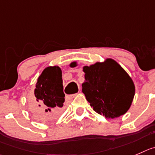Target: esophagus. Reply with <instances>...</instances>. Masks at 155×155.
Returning <instances> with one entry per match:
<instances>
[{"label": "esophagus", "mask_w": 155, "mask_h": 155, "mask_svg": "<svg viewBox=\"0 0 155 155\" xmlns=\"http://www.w3.org/2000/svg\"><path fill=\"white\" fill-rule=\"evenodd\" d=\"M76 95H77V94H72V95H67V96H66V97H65L66 101H71L72 99L74 98V97H76Z\"/></svg>", "instance_id": "1"}]
</instances>
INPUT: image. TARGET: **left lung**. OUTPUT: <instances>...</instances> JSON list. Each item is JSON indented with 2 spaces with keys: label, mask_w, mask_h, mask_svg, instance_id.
Wrapping results in <instances>:
<instances>
[{
  "label": "left lung",
  "mask_w": 155,
  "mask_h": 155,
  "mask_svg": "<svg viewBox=\"0 0 155 155\" xmlns=\"http://www.w3.org/2000/svg\"><path fill=\"white\" fill-rule=\"evenodd\" d=\"M78 65L76 61L70 64ZM85 81L82 92L94 111L108 119L124 115L130 108L135 96L134 82L115 60L84 66Z\"/></svg>",
  "instance_id": "obj_1"
}]
</instances>
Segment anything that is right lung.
<instances>
[{
    "label": "right lung",
    "mask_w": 155,
    "mask_h": 155,
    "mask_svg": "<svg viewBox=\"0 0 155 155\" xmlns=\"http://www.w3.org/2000/svg\"><path fill=\"white\" fill-rule=\"evenodd\" d=\"M61 77L62 73L58 66H49L38 78L35 97L30 99L29 107L32 114L41 120L54 119L62 111L65 95Z\"/></svg>",
    "instance_id": "right-lung-1"
}]
</instances>
